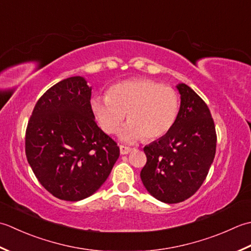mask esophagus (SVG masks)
<instances>
[{
    "instance_id": "34e87169",
    "label": "esophagus",
    "mask_w": 251,
    "mask_h": 251,
    "mask_svg": "<svg viewBox=\"0 0 251 251\" xmlns=\"http://www.w3.org/2000/svg\"><path fill=\"white\" fill-rule=\"evenodd\" d=\"M132 151V148L127 147V146H124V145H120V154L121 155H126L129 154V152Z\"/></svg>"
}]
</instances>
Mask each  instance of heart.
Masks as SVG:
<instances>
[{"label": "heart", "instance_id": "1", "mask_svg": "<svg viewBox=\"0 0 251 251\" xmlns=\"http://www.w3.org/2000/svg\"><path fill=\"white\" fill-rule=\"evenodd\" d=\"M91 107L100 126L108 134L118 131L127 111L129 124L119 137L133 143L167 134L176 121L180 100L170 86L150 79H133L112 85L108 95L93 97Z\"/></svg>", "mask_w": 251, "mask_h": 251}]
</instances>
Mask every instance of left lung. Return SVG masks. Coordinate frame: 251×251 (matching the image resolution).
<instances>
[{
    "label": "left lung",
    "instance_id": "left-lung-1",
    "mask_svg": "<svg viewBox=\"0 0 251 251\" xmlns=\"http://www.w3.org/2000/svg\"><path fill=\"white\" fill-rule=\"evenodd\" d=\"M181 95L175 126L144 147L147 161L141 180L158 201L177 203L201 186L216 155L214 122L206 103L190 86L176 85Z\"/></svg>",
    "mask_w": 251,
    "mask_h": 251
}]
</instances>
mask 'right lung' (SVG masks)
Returning <instances> with one entry per match:
<instances>
[{"label":"right lung","mask_w":251,"mask_h":251,"mask_svg":"<svg viewBox=\"0 0 251 251\" xmlns=\"http://www.w3.org/2000/svg\"><path fill=\"white\" fill-rule=\"evenodd\" d=\"M91 91L83 76L59 81L35 104L25 131L30 167L45 190L63 201L93 195L120 155L96 125Z\"/></svg>","instance_id":"right-lung-1"}]
</instances>
